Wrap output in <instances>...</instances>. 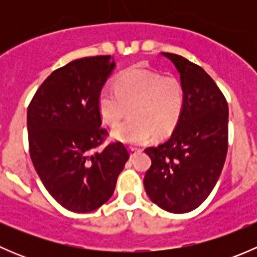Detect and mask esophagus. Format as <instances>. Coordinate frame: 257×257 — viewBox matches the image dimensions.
Instances as JSON below:
<instances>
[{
  "mask_svg": "<svg viewBox=\"0 0 257 257\" xmlns=\"http://www.w3.org/2000/svg\"><path fill=\"white\" fill-rule=\"evenodd\" d=\"M138 152H141V149H139V148L129 147V153H131V157H134V155H136Z\"/></svg>",
  "mask_w": 257,
  "mask_h": 257,
  "instance_id": "obj_1",
  "label": "esophagus"
}]
</instances>
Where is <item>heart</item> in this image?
<instances>
[{"label": "heart", "instance_id": "heart-1", "mask_svg": "<svg viewBox=\"0 0 257 257\" xmlns=\"http://www.w3.org/2000/svg\"><path fill=\"white\" fill-rule=\"evenodd\" d=\"M185 93L174 76L132 67L118 77L113 87H104L98 97L103 120L116 125L131 110V118L112 132L114 139L143 144L154 134L165 136L174 129L183 113Z\"/></svg>", "mask_w": 257, "mask_h": 257}]
</instances>
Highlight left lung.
Returning a JSON list of instances; mask_svg holds the SVG:
<instances>
[{
	"label": "left lung",
	"mask_w": 257,
	"mask_h": 257,
	"mask_svg": "<svg viewBox=\"0 0 257 257\" xmlns=\"http://www.w3.org/2000/svg\"><path fill=\"white\" fill-rule=\"evenodd\" d=\"M180 73L183 113L169 139L145 153L152 165L144 177L150 200L174 214L201 205L221 174L227 153L229 107L214 79L198 64L165 53Z\"/></svg>",
	"instance_id": "left-lung-1"
}]
</instances>
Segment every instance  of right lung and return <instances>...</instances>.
<instances>
[{"label":"right lung","mask_w":257,"mask_h":257,"mask_svg":"<svg viewBox=\"0 0 257 257\" xmlns=\"http://www.w3.org/2000/svg\"><path fill=\"white\" fill-rule=\"evenodd\" d=\"M115 67L110 56L85 57L56 69L27 109L30 155L52 198L74 212L107 203L129 152L120 142L97 150L108 134L98 97Z\"/></svg>","instance_id":"1"}]
</instances>
